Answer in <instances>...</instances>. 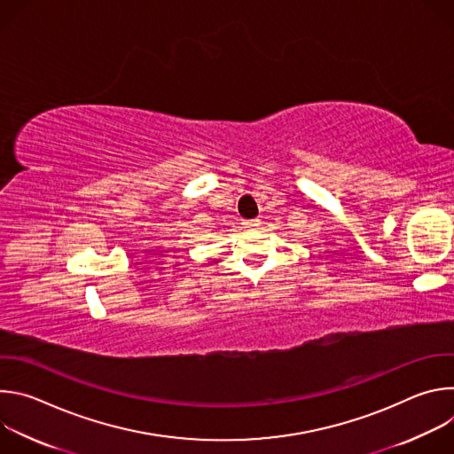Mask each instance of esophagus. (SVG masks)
Listing matches in <instances>:
<instances>
[{
  "label": "esophagus",
  "mask_w": 454,
  "mask_h": 454,
  "mask_svg": "<svg viewBox=\"0 0 454 454\" xmlns=\"http://www.w3.org/2000/svg\"><path fill=\"white\" fill-rule=\"evenodd\" d=\"M242 226L246 228V230H256L258 226H261V221L258 219H251V221H244L242 223Z\"/></svg>",
  "instance_id": "obj_1"
}]
</instances>
